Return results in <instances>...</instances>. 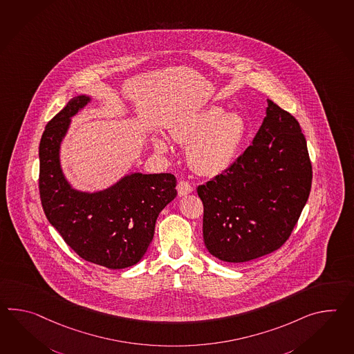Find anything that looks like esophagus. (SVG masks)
<instances>
[{"label": "esophagus", "mask_w": 354, "mask_h": 354, "mask_svg": "<svg viewBox=\"0 0 354 354\" xmlns=\"http://www.w3.org/2000/svg\"><path fill=\"white\" fill-rule=\"evenodd\" d=\"M193 192V187L189 184L188 181L181 180L178 184V194L179 196H187Z\"/></svg>", "instance_id": "34e87169"}]
</instances>
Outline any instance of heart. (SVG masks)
I'll list each match as a JSON object with an SVG mask.
<instances>
[{"instance_id":"b5f03b06","label":"heart","mask_w":354,"mask_h":354,"mask_svg":"<svg viewBox=\"0 0 354 354\" xmlns=\"http://www.w3.org/2000/svg\"><path fill=\"white\" fill-rule=\"evenodd\" d=\"M175 141L188 145L187 158L193 170L202 175H218L234 162L246 136L241 114L212 105L199 110L171 127ZM158 153L169 152L164 137H153Z\"/></svg>"}]
</instances>
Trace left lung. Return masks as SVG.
<instances>
[{"mask_svg": "<svg viewBox=\"0 0 354 354\" xmlns=\"http://www.w3.org/2000/svg\"><path fill=\"white\" fill-rule=\"evenodd\" d=\"M313 167L296 118L268 100L266 118L244 153L196 192L203 202L207 250L245 263L278 250L311 190Z\"/></svg>", "mask_w": 354, "mask_h": 354, "instance_id": "left-lung-1", "label": "left lung"}]
</instances>
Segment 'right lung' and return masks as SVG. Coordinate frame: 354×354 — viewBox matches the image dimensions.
Instances as JSON below:
<instances>
[{
    "mask_svg": "<svg viewBox=\"0 0 354 354\" xmlns=\"http://www.w3.org/2000/svg\"><path fill=\"white\" fill-rule=\"evenodd\" d=\"M91 96L72 97L41 136L39 192L49 223L82 259L109 269L137 264L155 234L158 214L176 196L173 174L129 173L106 189H75L63 174L61 145L71 118Z\"/></svg>",
    "mask_w": 354,
    "mask_h": 354,
    "instance_id": "right-lung-1",
    "label": "right lung"
}]
</instances>
